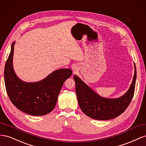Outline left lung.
Returning <instances> with one entry per match:
<instances>
[{"label": "left lung", "instance_id": "left-lung-1", "mask_svg": "<svg viewBox=\"0 0 146 146\" xmlns=\"http://www.w3.org/2000/svg\"><path fill=\"white\" fill-rule=\"evenodd\" d=\"M134 66L135 74L130 87L118 98H109L100 96L74 74L73 78L76 84L78 102L82 112L90 118L100 120L114 119L122 114L130 105L135 92L136 80L135 64Z\"/></svg>", "mask_w": 146, "mask_h": 146}]
</instances>
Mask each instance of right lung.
<instances>
[{
	"instance_id": "right-lung-1",
	"label": "right lung",
	"mask_w": 146,
	"mask_h": 146,
	"mask_svg": "<svg viewBox=\"0 0 146 146\" xmlns=\"http://www.w3.org/2000/svg\"><path fill=\"white\" fill-rule=\"evenodd\" d=\"M4 70V80L7 94L12 103L20 111L35 116L44 115L55 108L64 82L72 74L70 68L56 70L39 81L25 82L15 73L13 65L14 45Z\"/></svg>"
}]
</instances>
